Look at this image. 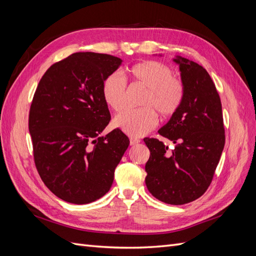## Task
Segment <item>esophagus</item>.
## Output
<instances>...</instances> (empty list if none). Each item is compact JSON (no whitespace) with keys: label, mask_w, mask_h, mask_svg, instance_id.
<instances>
[{"label":"esophagus","mask_w":256,"mask_h":256,"mask_svg":"<svg viewBox=\"0 0 256 256\" xmlns=\"http://www.w3.org/2000/svg\"><path fill=\"white\" fill-rule=\"evenodd\" d=\"M138 143H140V140L138 138H130V145H136Z\"/></svg>","instance_id":"obj_1"}]
</instances>
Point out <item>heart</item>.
I'll return each instance as SVG.
<instances>
[{"instance_id": "heart-1", "label": "heart", "mask_w": 256, "mask_h": 256, "mask_svg": "<svg viewBox=\"0 0 256 256\" xmlns=\"http://www.w3.org/2000/svg\"><path fill=\"white\" fill-rule=\"evenodd\" d=\"M131 81L146 88L136 110H127L118 115L114 126L130 136H142L162 120L173 116L184 102V85L174 78L168 65L157 60H146L128 68ZM102 95L106 104L114 112H120L126 106L127 85L118 72L108 74L102 84Z\"/></svg>"}]
</instances>
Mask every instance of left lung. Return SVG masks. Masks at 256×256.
Instances as JSON below:
<instances>
[{"label": "left lung", "instance_id": "1", "mask_svg": "<svg viewBox=\"0 0 256 256\" xmlns=\"http://www.w3.org/2000/svg\"><path fill=\"white\" fill-rule=\"evenodd\" d=\"M184 102L158 134L173 141L168 147L145 138L150 156L145 164L146 187L159 200L182 205L202 196L210 184L226 144L222 104L218 90L200 65L180 56Z\"/></svg>", "mask_w": 256, "mask_h": 256}]
</instances>
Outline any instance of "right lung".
Listing matches in <instances>:
<instances>
[{"mask_svg":"<svg viewBox=\"0 0 256 256\" xmlns=\"http://www.w3.org/2000/svg\"><path fill=\"white\" fill-rule=\"evenodd\" d=\"M122 60L76 52L51 65L37 85L28 114L36 168L48 189L72 204H88L110 190L129 145L114 129L99 134L111 115L102 84Z\"/></svg>","mask_w":256,"mask_h":256,"instance_id":"1","label":"right lung"}]
</instances>
